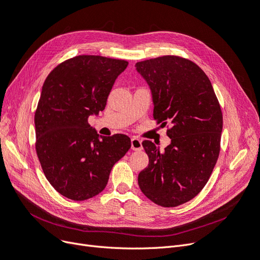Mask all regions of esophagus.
Instances as JSON below:
<instances>
[{"label": "esophagus", "mask_w": 260, "mask_h": 260, "mask_svg": "<svg viewBox=\"0 0 260 260\" xmlns=\"http://www.w3.org/2000/svg\"><path fill=\"white\" fill-rule=\"evenodd\" d=\"M131 148L133 150H135V151H140L142 150V144H141V140L138 138H132L131 140Z\"/></svg>", "instance_id": "obj_1"}]
</instances>
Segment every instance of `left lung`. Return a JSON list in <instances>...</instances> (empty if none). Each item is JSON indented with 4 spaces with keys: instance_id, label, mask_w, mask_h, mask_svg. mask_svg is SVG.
<instances>
[{
    "instance_id": "1",
    "label": "left lung",
    "mask_w": 260,
    "mask_h": 260,
    "mask_svg": "<svg viewBox=\"0 0 260 260\" xmlns=\"http://www.w3.org/2000/svg\"><path fill=\"white\" fill-rule=\"evenodd\" d=\"M149 85L153 116L165 125L171 144L163 152L152 141H142L148 167L138 185L148 199L175 207L200 193L220 151L222 113L212 83L198 64L178 56H162L136 63Z\"/></svg>"
}]
</instances>
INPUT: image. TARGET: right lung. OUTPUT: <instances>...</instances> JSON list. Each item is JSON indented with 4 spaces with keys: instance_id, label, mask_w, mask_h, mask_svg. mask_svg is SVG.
<instances>
[{
    "instance_id": "obj_1",
    "label": "right lung",
    "mask_w": 260,
    "mask_h": 260,
    "mask_svg": "<svg viewBox=\"0 0 260 260\" xmlns=\"http://www.w3.org/2000/svg\"><path fill=\"white\" fill-rule=\"evenodd\" d=\"M128 62L82 55L47 75L35 115L37 154L56 191L73 201L102 192L113 165L131 148L123 134L102 136L88 124L103 111L116 78Z\"/></svg>"
}]
</instances>
